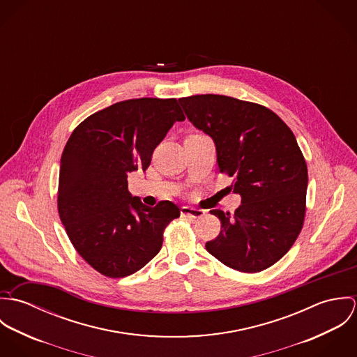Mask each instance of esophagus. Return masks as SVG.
Here are the masks:
<instances>
[{"mask_svg": "<svg viewBox=\"0 0 357 357\" xmlns=\"http://www.w3.org/2000/svg\"><path fill=\"white\" fill-rule=\"evenodd\" d=\"M180 213H181L183 217H191V218H201L204 215V210L194 208V207H190V206H183Z\"/></svg>", "mask_w": 357, "mask_h": 357, "instance_id": "esophagus-1", "label": "esophagus"}]
</instances>
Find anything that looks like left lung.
Segmentation results:
<instances>
[{"label":"left lung","mask_w":357,"mask_h":357,"mask_svg":"<svg viewBox=\"0 0 357 357\" xmlns=\"http://www.w3.org/2000/svg\"><path fill=\"white\" fill-rule=\"evenodd\" d=\"M190 122L208 135L220 173L235 178V213L211 210L218 236L206 250L224 265L255 273L278 262L305 218L307 167L291 129L269 108L222 95L178 99Z\"/></svg>","instance_id":"1"}]
</instances>
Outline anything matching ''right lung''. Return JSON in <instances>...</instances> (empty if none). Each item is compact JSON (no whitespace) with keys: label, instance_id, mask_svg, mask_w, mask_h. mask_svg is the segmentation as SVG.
I'll use <instances>...</instances> for the list:
<instances>
[{"label":"right lung","instance_id":"1","mask_svg":"<svg viewBox=\"0 0 357 357\" xmlns=\"http://www.w3.org/2000/svg\"><path fill=\"white\" fill-rule=\"evenodd\" d=\"M184 119L177 99L142 98L89 115L71 133L60 160L57 210L74 249L104 276L142 269L180 217L170 201L149 207L132 197L128 174L146 170L173 123Z\"/></svg>","mask_w":357,"mask_h":357}]
</instances>
